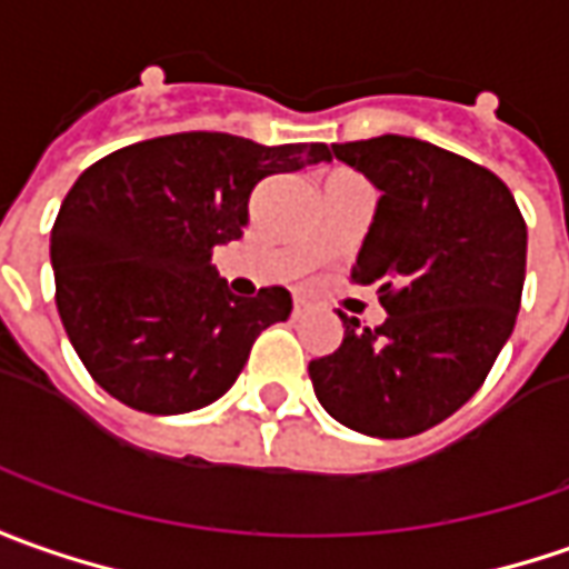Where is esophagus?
I'll return each mask as SVG.
<instances>
[{"instance_id":"esophagus-1","label":"esophagus","mask_w":569,"mask_h":569,"mask_svg":"<svg viewBox=\"0 0 569 569\" xmlns=\"http://www.w3.org/2000/svg\"><path fill=\"white\" fill-rule=\"evenodd\" d=\"M302 315H305V305L302 302L292 305V318H302Z\"/></svg>"}]
</instances>
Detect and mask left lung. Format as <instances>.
Masks as SVG:
<instances>
[{
	"label": "left lung",
	"instance_id": "8db88e82",
	"mask_svg": "<svg viewBox=\"0 0 569 569\" xmlns=\"http://www.w3.org/2000/svg\"><path fill=\"white\" fill-rule=\"evenodd\" d=\"M381 201L352 280L378 286L387 318H343V343L308 375L333 419L371 438H412L479 390L513 333L526 220L491 169L419 138L333 144Z\"/></svg>",
	"mask_w": 569,
	"mask_h": 569
}]
</instances>
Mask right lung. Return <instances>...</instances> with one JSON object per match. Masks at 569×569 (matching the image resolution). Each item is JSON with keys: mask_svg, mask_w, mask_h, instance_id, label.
<instances>
[{"mask_svg": "<svg viewBox=\"0 0 569 569\" xmlns=\"http://www.w3.org/2000/svg\"><path fill=\"white\" fill-rule=\"evenodd\" d=\"M321 160L327 144L179 131L112 150L78 176L52 223L56 308L109 397L179 416L236 383L292 296L283 286L232 296L210 254L242 236L261 179Z\"/></svg>", "mask_w": 569, "mask_h": 569, "instance_id": "right-lung-1", "label": "right lung"}]
</instances>
